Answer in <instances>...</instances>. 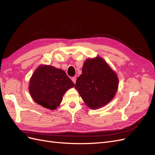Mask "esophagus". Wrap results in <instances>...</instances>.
I'll list each match as a JSON object with an SVG mask.
<instances>
[{"label": "esophagus", "instance_id": "34e87169", "mask_svg": "<svg viewBox=\"0 0 155 155\" xmlns=\"http://www.w3.org/2000/svg\"><path fill=\"white\" fill-rule=\"evenodd\" d=\"M72 81H73V83L75 84L76 83V78H75V77H73V78H72Z\"/></svg>", "mask_w": 155, "mask_h": 155}]
</instances>
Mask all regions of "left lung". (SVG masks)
<instances>
[{
  "mask_svg": "<svg viewBox=\"0 0 155 155\" xmlns=\"http://www.w3.org/2000/svg\"><path fill=\"white\" fill-rule=\"evenodd\" d=\"M118 87L115 72L100 57L88 59L82 74L78 78L75 88L92 109L107 105L114 97Z\"/></svg>",
  "mask_w": 155,
  "mask_h": 155,
  "instance_id": "8db88e82",
  "label": "left lung"
}]
</instances>
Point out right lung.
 Wrapping results in <instances>:
<instances>
[{"mask_svg":"<svg viewBox=\"0 0 155 155\" xmlns=\"http://www.w3.org/2000/svg\"><path fill=\"white\" fill-rule=\"evenodd\" d=\"M74 86L61 69L43 65L37 68L30 80V93L37 104L54 110L63 100L67 90Z\"/></svg>","mask_w":155,"mask_h":155,"instance_id":"1","label":"right lung"}]
</instances>
